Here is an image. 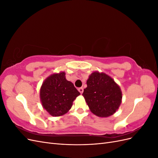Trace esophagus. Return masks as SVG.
<instances>
[{
    "instance_id": "obj_1",
    "label": "esophagus",
    "mask_w": 158,
    "mask_h": 158,
    "mask_svg": "<svg viewBox=\"0 0 158 158\" xmlns=\"http://www.w3.org/2000/svg\"><path fill=\"white\" fill-rule=\"evenodd\" d=\"M78 91L80 94H82L84 92V89H83V88H78Z\"/></svg>"
}]
</instances>
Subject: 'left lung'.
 Wrapping results in <instances>:
<instances>
[{
  "label": "left lung",
  "instance_id": "obj_1",
  "mask_svg": "<svg viewBox=\"0 0 158 158\" xmlns=\"http://www.w3.org/2000/svg\"><path fill=\"white\" fill-rule=\"evenodd\" d=\"M87 88L82 95L94 114L107 117L116 112L120 106L122 93L114 81L104 73L94 72L87 80Z\"/></svg>",
  "mask_w": 158,
  "mask_h": 158
}]
</instances>
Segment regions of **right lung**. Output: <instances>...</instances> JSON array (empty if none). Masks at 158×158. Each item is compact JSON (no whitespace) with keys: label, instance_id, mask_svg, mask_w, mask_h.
<instances>
[{"label":"right lung","instance_id":"right-lung-1","mask_svg":"<svg viewBox=\"0 0 158 158\" xmlns=\"http://www.w3.org/2000/svg\"><path fill=\"white\" fill-rule=\"evenodd\" d=\"M80 94L74 84L66 80L64 72L47 78L40 90L43 107L51 115L55 117L67 113L73 101Z\"/></svg>","mask_w":158,"mask_h":158}]
</instances>
